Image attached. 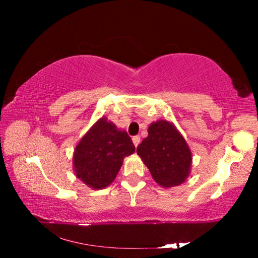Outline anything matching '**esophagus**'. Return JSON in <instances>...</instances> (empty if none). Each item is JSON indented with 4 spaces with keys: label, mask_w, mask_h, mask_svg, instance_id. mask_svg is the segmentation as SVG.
<instances>
[{
    "label": "esophagus",
    "mask_w": 258,
    "mask_h": 258,
    "mask_svg": "<svg viewBox=\"0 0 258 258\" xmlns=\"http://www.w3.org/2000/svg\"><path fill=\"white\" fill-rule=\"evenodd\" d=\"M133 143H134V146H135V148H137L138 146H139V143H140V137H133Z\"/></svg>",
    "instance_id": "1"
}]
</instances>
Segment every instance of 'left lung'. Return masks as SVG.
<instances>
[{
	"label": "left lung",
	"instance_id": "obj_1",
	"mask_svg": "<svg viewBox=\"0 0 258 258\" xmlns=\"http://www.w3.org/2000/svg\"><path fill=\"white\" fill-rule=\"evenodd\" d=\"M137 152L161 187L184 183L191 172L192 154L189 146L172 121L159 119L148 127V137Z\"/></svg>",
	"mask_w": 258,
	"mask_h": 258
}]
</instances>
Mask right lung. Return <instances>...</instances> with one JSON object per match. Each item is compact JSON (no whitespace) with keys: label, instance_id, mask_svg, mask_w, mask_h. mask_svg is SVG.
Instances as JSON below:
<instances>
[{"label":"right lung","instance_id":"right-lung-1","mask_svg":"<svg viewBox=\"0 0 258 258\" xmlns=\"http://www.w3.org/2000/svg\"><path fill=\"white\" fill-rule=\"evenodd\" d=\"M134 151L128 134L101 117L77 143L73 156L74 172L89 187L104 189L116 178L125 157Z\"/></svg>","mask_w":258,"mask_h":258}]
</instances>
